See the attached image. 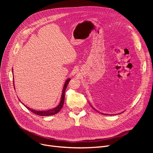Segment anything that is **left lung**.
Instances as JSON below:
<instances>
[{
    "mask_svg": "<svg viewBox=\"0 0 153 153\" xmlns=\"http://www.w3.org/2000/svg\"><path fill=\"white\" fill-rule=\"evenodd\" d=\"M91 107H92V108H93V109L96 110V109H95V108H94V107H93V106H91ZM96 111H97V112H98V110H96ZM101 114H104V115H108V114H103V113H101ZM119 114H120V113H119ZM112 115V114H110V115Z\"/></svg>",
    "mask_w": 153,
    "mask_h": 153,
    "instance_id": "8db88e82",
    "label": "left lung"
}]
</instances>
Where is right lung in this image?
I'll list each match as a JSON object with an SVG mask.
<instances>
[{
	"instance_id": "add662e5",
	"label": "right lung",
	"mask_w": 153,
	"mask_h": 153,
	"mask_svg": "<svg viewBox=\"0 0 153 153\" xmlns=\"http://www.w3.org/2000/svg\"><path fill=\"white\" fill-rule=\"evenodd\" d=\"M13 79H14V78H13ZM70 80H71L70 78H68V79L66 80L65 83H64L63 89H62L61 97V100H60L59 104L56 106V107H55V108H53L52 109L48 110H41H41H33V109H32V108L28 107V106H27L26 105H25L22 102H21V103L23 105H24L27 109H29L30 111H31L32 113H34V114H35L36 115H40V116H49V115H52L56 114L62 108L63 105H64V98H65V95H64V94H65V91H66V87H67V86L68 85V83H69V81H70ZM13 84H14V82H13ZM13 85H15V84H14ZM14 89H15V86H14Z\"/></svg>"
}]
</instances>
